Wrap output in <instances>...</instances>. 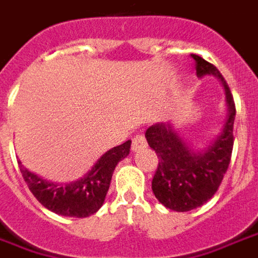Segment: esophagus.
I'll list each match as a JSON object with an SVG mask.
<instances>
[{"label": "esophagus", "mask_w": 258, "mask_h": 258, "mask_svg": "<svg viewBox=\"0 0 258 258\" xmlns=\"http://www.w3.org/2000/svg\"><path fill=\"white\" fill-rule=\"evenodd\" d=\"M147 147V140L143 136H136L133 138V143H131V150L133 151H140L143 148Z\"/></svg>", "instance_id": "obj_1"}]
</instances>
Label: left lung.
I'll return each mask as SVG.
<instances>
[{
  "instance_id": "1",
  "label": "left lung",
  "mask_w": 258,
  "mask_h": 258,
  "mask_svg": "<svg viewBox=\"0 0 258 258\" xmlns=\"http://www.w3.org/2000/svg\"><path fill=\"white\" fill-rule=\"evenodd\" d=\"M197 76H214L226 90L228 117L223 131L204 151L194 153L168 124H154L146 131L148 146L158 157L151 188L156 199L167 209L190 211L201 207L216 194L226 174L234 144L235 104L230 87L211 62L191 54Z\"/></svg>"
}]
</instances>
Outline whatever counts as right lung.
I'll return each mask as SVG.
<instances>
[{
	"instance_id": "right-lung-1",
	"label": "right lung",
	"mask_w": 258,
	"mask_h": 258,
	"mask_svg": "<svg viewBox=\"0 0 258 258\" xmlns=\"http://www.w3.org/2000/svg\"><path fill=\"white\" fill-rule=\"evenodd\" d=\"M131 141L107 151L94 167L78 181L57 184L42 180L27 168L21 161L20 171L34 197L49 211L66 217L84 218L97 213L105 200L115 165L128 156Z\"/></svg>"
}]
</instances>
